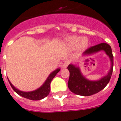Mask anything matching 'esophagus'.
<instances>
[{
	"mask_svg": "<svg viewBox=\"0 0 121 121\" xmlns=\"http://www.w3.org/2000/svg\"><path fill=\"white\" fill-rule=\"evenodd\" d=\"M70 63V60H65L64 62H63V64L62 65V68L63 69H66L67 67V66H68Z\"/></svg>",
	"mask_w": 121,
	"mask_h": 121,
	"instance_id": "obj_1",
	"label": "esophagus"
}]
</instances>
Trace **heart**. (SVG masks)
Segmentation results:
<instances>
[{
  "label": "heart",
  "mask_w": 121,
  "mask_h": 121,
  "mask_svg": "<svg viewBox=\"0 0 121 121\" xmlns=\"http://www.w3.org/2000/svg\"><path fill=\"white\" fill-rule=\"evenodd\" d=\"M67 43L72 49L79 48L81 50L84 49L88 46V40L86 37L79 36H72L67 39Z\"/></svg>",
  "instance_id": "b5f03b06"
}]
</instances>
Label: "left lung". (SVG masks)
I'll use <instances>...</instances> for the list:
<instances>
[{
    "mask_svg": "<svg viewBox=\"0 0 121 121\" xmlns=\"http://www.w3.org/2000/svg\"><path fill=\"white\" fill-rule=\"evenodd\" d=\"M100 51H104L109 56L110 60L111 68L108 74L98 81H89L83 76L79 67H75L73 65L70 64L67 67L70 72L68 87L72 93L77 95L84 96L93 95L104 89L108 83L109 82L113 72L114 65V56L112 54L111 47L107 43H101L90 47L84 52L83 55L94 54Z\"/></svg>",
    "mask_w": 121,
    "mask_h": 121,
    "instance_id": "left-lung-1",
    "label": "left lung"
}]
</instances>
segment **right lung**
<instances>
[{"label": "right lung", "instance_id": "obj_1", "mask_svg": "<svg viewBox=\"0 0 121 121\" xmlns=\"http://www.w3.org/2000/svg\"><path fill=\"white\" fill-rule=\"evenodd\" d=\"M60 69H57L56 70L53 71L52 73H51V74L49 75L48 79H46L45 82L43 84V85L41 87H39V89H36L35 91H30V92H24V91L18 90L12 84L9 80L8 81H9V84H10L12 88L13 89L14 91H15L16 93L18 94L19 95L22 96L23 97L27 98V99H31V100H40V99H42L46 97L49 95L51 89V82L52 81L53 78L56 76L57 73L60 72Z\"/></svg>", "mask_w": 121, "mask_h": 121}]
</instances>
